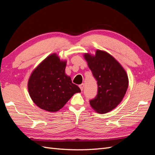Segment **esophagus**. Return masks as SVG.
<instances>
[{
  "label": "esophagus",
  "mask_w": 155,
  "mask_h": 155,
  "mask_svg": "<svg viewBox=\"0 0 155 155\" xmlns=\"http://www.w3.org/2000/svg\"><path fill=\"white\" fill-rule=\"evenodd\" d=\"M79 88H80V89H81V91H83V88H84V84L83 83H82V84H81V85H79Z\"/></svg>",
  "instance_id": "34e87169"
}]
</instances>
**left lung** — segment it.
<instances>
[{
    "label": "left lung",
    "instance_id": "1",
    "mask_svg": "<svg viewBox=\"0 0 155 155\" xmlns=\"http://www.w3.org/2000/svg\"><path fill=\"white\" fill-rule=\"evenodd\" d=\"M97 84L96 96L90 100L91 107L99 113H107L118 105L127 90V75L121 64L106 51L97 50L95 56L85 54Z\"/></svg>",
    "mask_w": 155,
    "mask_h": 155
}]
</instances>
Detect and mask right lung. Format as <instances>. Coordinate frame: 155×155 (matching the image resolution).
Returning a JSON list of instances; mask_svg holds the SVG:
<instances>
[{"label": "right lung", "instance_id": "right-lung-1", "mask_svg": "<svg viewBox=\"0 0 155 155\" xmlns=\"http://www.w3.org/2000/svg\"><path fill=\"white\" fill-rule=\"evenodd\" d=\"M66 61L54 54L49 55L32 72L28 83L30 96L41 109L56 112L76 92L79 87L65 74Z\"/></svg>", "mask_w": 155, "mask_h": 155}]
</instances>
